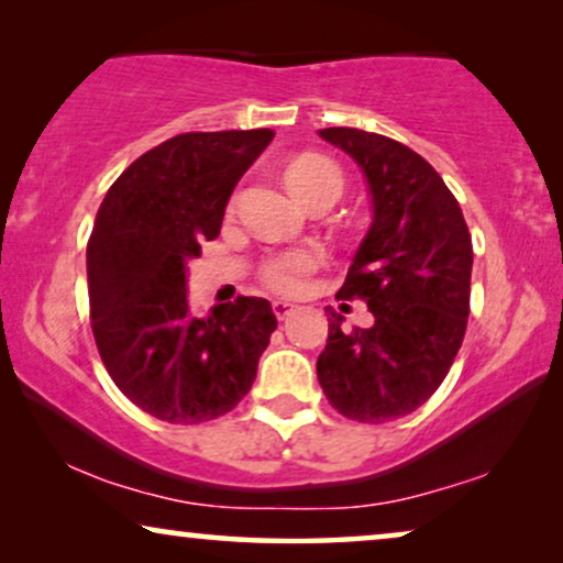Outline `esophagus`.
I'll return each mask as SVG.
<instances>
[{
    "instance_id": "esophagus-1",
    "label": "esophagus",
    "mask_w": 563,
    "mask_h": 563,
    "mask_svg": "<svg viewBox=\"0 0 563 563\" xmlns=\"http://www.w3.org/2000/svg\"><path fill=\"white\" fill-rule=\"evenodd\" d=\"M272 307H274V314H276V318H279V320H287L289 314L297 310V307L291 305V302H287V299H276V302H274Z\"/></svg>"
}]
</instances>
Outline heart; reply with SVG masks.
Listing matches in <instances>:
<instances>
[{
	"instance_id": "b5f03b06",
	"label": "heart",
	"mask_w": 563,
	"mask_h": 563,
	"mask_svg": "<svg viewBox=\"0 0 563 563\" xmlns=\"http://www.w3.org/2000/svg\"><path fill=\"white\" fill-rule=\"evenodd\" d=\"M284 179H287L291 195L305 205H312L314 199L325 195L341 197L343 189V179L338 166L325 156H314V153H307V156L291 161ZM318 266L320 253H314L310 249H295L266 261L264 282L272 289L282 291V295H297V291L305 289L307 276H310Z\"/></svg>"
}]
</instances>
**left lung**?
I'll use <instances>...</instances> for the list:
<instances>
[{"instance_id":"8db88e82","label":"left lung","mask_w":563,"mask_h":563,"mask_svg":"<svg viewBox=\"0 0 563 563\" xmlns=\"http://www.w3.org/2000/svg\"><path fill=\"white\" fill-rule=\"evenodd\" d=\"M318 133L356 161L372 195V225L338 297L366 299L374 312L372 328L349 333L325 310L320 387L351 420L405 418L441 387L464 341L472 235L456 197L407 145L356 128Z\"/></svg>"}]
</instances>
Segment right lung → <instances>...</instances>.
<instances>
[{
	"mask_svg": "<svg viewBox=\"0 0 563 563\" xmlns=\"http://www.w3.org/2000/svg\"><path fill=\"white\" fill-rule=\"evenodd\" d=\"M274 133H184L133 161L107 191L87 245L91 330L112 382L143 412L195 426L249 395L276 330L268 299L197 318L187 264L214 241L235 184Z\"/></svg>",
	"mask_w": 563,
	"mask_h": 563,
	"instance_id": "1",
	"label": "right lung"
}]
</instances>
